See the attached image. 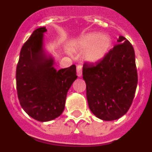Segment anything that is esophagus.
<instances>
[{"label": "esophagus", "mask_w": 152, "mask_h": 152, "mask_svg": "<svg viewBox=\"0 0 152 152\" xmlns=\"http://www.w3.org/2000/svg\"><path fill=\"white\" fill-rule=\"evenodd\" d=\"M77 72L78 77H80L82 75V65L80 64H78L77 65Z\"/></svg>", "instance_id": "34e87169"}]
</instances>
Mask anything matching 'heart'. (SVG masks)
Segmentation results:
<instances>
[{"label": "heart", "mask_w": 152, "mask_h": 152, "mask_svg": "<svg viewBox=\"0 0 152 152\" xmlns=\"http://www.w3.org/2000/svg\"><path fill=\"white\" fill-rule=\"evenodd\" d=\"M112 41L108 35L91 33L82 36L76 42L74 49L84 52V58L91 62H96L103 58L111 47Z\"/></svg>", "instance_id": "1"}]
</instances>
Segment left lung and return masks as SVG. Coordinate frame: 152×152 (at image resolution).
Wrapping results in <instances>:
<instances>
[{"mask_svg":"<svg viewBox=\"0 0 152 152\" xmlns=\"http://www.w3.org/2000/svg\"><path fill=\"white\" fill-rule=\"evenodd\" d=\"M117 42L101 60L85 62L83 66L90 110L106 121L119 119L127 113L138 83L133 47L123 36Z\"/></svg>","mask_w":152,"mask_h":152,"instance_id":"1","label":"left lung"}]
</instances>
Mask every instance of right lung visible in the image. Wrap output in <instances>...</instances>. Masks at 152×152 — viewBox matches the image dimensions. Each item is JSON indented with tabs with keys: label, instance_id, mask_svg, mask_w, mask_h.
Wrapping results in <instances>:
<instances>
[{
	"label": "right lung",
	"instance_id": "1",
	"mask_svg": "<svg viewBox=\"0 0 152 152\" xmlns=\"http://www.w3.org/2000/svg\"><path fill=\"white\" fill-rule=\"evenodd\" d=\"M45 31V27L36 29L23 44L16 71L21 107L40 122L50 121L62 113L67 93L77 77L75 64L56 71L53 60L45 57L42 33Z\"/></svg>",
	"mask_w": 152,
	"mask_h": 152
}]
</instances>
